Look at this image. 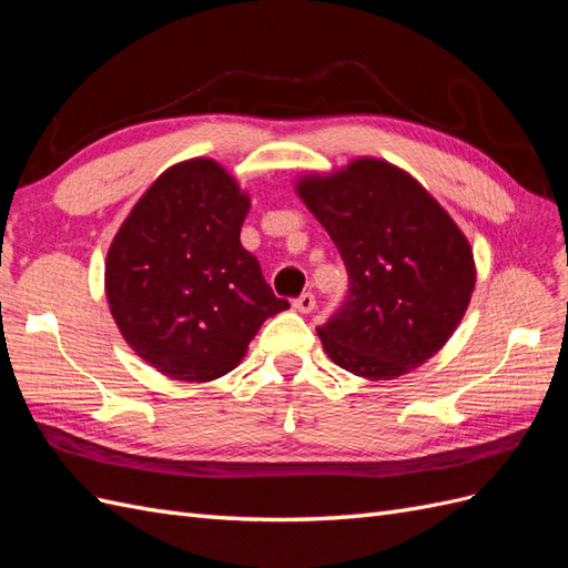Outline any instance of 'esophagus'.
<instances>
[{
    "mask_svg": "<svg viewBox=\"0 0 568 568\" xmlns=\"http://www.w3.org/2000/svg\"><path fill=\"white\" fill-rule=\"evenodd\" d=\"M294 307L298 313H313L315 311V296L307 291V294H301L296 301H294Z\"/></svg>",
    "mask_w": 568,
    "mask_h": 568,
    "instance_id": "esophagus-1",
    "label": "esophagus"
}]
</instances>
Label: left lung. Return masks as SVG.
<instances>
[{
  "label": "left lung",
  "mask_w": 568,
  "mask_h": 568,
  "mask_svg": "<svg viewBox=\"0 0 568 568\" xmlns=\"http://www.w3.org/2000/svg\"><path fill=\"white\" fill-rule=\"evenodd\" d=\"M298 196L348 270V296L317 334L334 363L367 379L417 369L453 336L476 284L471 246L400 168L357 159L307 175Z\"/></svg>",
  "instance_id": "obj_1"
}]
</instances>
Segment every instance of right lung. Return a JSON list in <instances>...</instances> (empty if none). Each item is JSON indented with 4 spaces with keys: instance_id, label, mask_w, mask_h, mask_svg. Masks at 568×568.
<instances>
[{
    "instance_id": "1",
    "label": "right lung",
    "mask_w": 568,
    "mask_h": 568,
    "mask_svg": "<svg viewBox=\"0 0 568 568\" xmlns=\"http://www.w3.org/2000/svg\"><path fill=\"white\" fill-rule=\"evenodd\" d=\"M248 205L225 168L194 159L165 170L118 230L106 257L111 315L161 374L217 379L288 307L239 239Z\"/></svg>"
}]
</instances>
